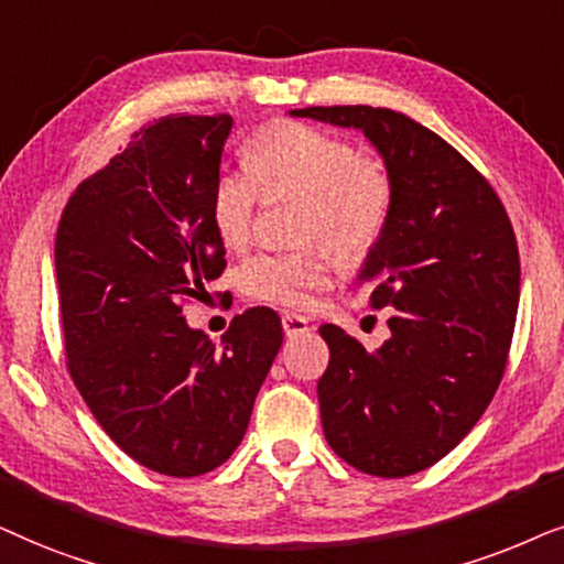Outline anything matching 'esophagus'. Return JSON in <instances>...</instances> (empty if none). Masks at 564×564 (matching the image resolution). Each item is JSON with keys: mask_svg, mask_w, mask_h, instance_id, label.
Instances as JSON below:
<instances>
[{"mask_svg": "<svg viewBox=\"0 0 564 564\" xmlns=\"http://www.w3.org/2000/svg\"><path fill=\"white\" fill-rule=\"evenodd\" d=\"M281 325H283V333H286L289 337H294V335H302V333H306V329H310V319L302 317V314L286 312L281 317Z\"/></svg>", "mask_w": 564, "mask_h": 564, "instance_id": "obj_1", "label": "esophagus"}]
</instances>
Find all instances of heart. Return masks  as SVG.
I'll list each match as a JSON object with an SVG mask.
<instances>
[{"instance_id": "b5f03b06", "label": "heart", "mask_w": 564, "mask_h": 564, "mask_svg": "<svg viewBox=\"0 0 564 564\" xmlns=\"http://www.w3.org/2000/svg\"><path fill=\"white\" fill-rule=\"evenodd\" d=\"M245 167H224L212 193V221L229 250L250 245L262 195H302L304 239H327L345 258L364 254L392 214V172L379 156L360 154L348 139L304 123H275L247 141ZM333 258L306 252H260L242 265V289L278 306L312 304L327 286Z\"/></svg>"}]
</instances>
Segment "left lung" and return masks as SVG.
I'll return each instance as SVG.
<instances>
[{
  "mask_svg": "<svg viewBox=\"0 0 564 564\" xmlns=\"http://www.w3.org/2000/svg\"><path fill=\"white\" fill-rule=\"evenodd\" d=\"M296 118L358 129L392 172V214L358 286L392 306L389 340L366 350L337 325L317 384L333 452L373 477L433 467L490 404L508 364L521 262L492 185L438 133L389 108L333 105Z\"/></svg>",
  "mask_w": 564,
  "mask_h": 564,
  "instance_id": "left-lung-1",
  "label": "left lung"
}]
</instances>
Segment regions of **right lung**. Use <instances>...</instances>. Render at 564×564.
Listing matches in <instances>:
<instances>
[{"label": "right lung", "instance_id": "right-lung-1", "mask_svg": "<svg viewBox=\"0 0 564 564\" xmlns=\"http://www.w3.org/2000/svg\"><path fill=\"white\" fill-rule=\"evenodd\" d=\"M231 116H167L79 183L56 231L66 366L116 444L167 477L206 475L245 438L283 343L252 306L221 343L183 304L227 268L212 193Z\"/></svg>", "mask_w": 564, "mask_h": 564}]
</instances>
